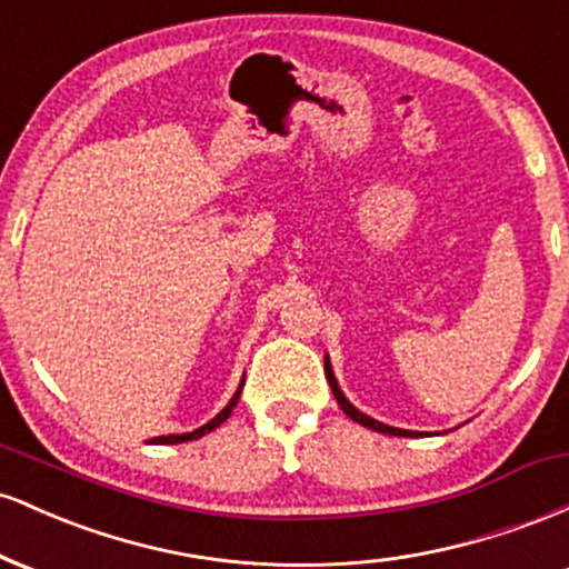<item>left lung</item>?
Segmentation results:
<instances>
[{
	"label": "left lung",
	"instance_id": "left-lung-1",
	"mask_svg": "<svg viewBox=\"0 0 569 569\" xmlns=\"http://www.w3.org/2000/svg\"><path fill=\"white\" fill-rule=\"evenodd\" d=\"M323 367H326V380H329V385H331V393H335L337 403H339V407H342V411H345V415L350 417V420H356V422H358V426H363V428H371V430H377V433H388V436H415V439H417V436H422V433H417V430L390 428V426H385V422H377V420H371V417H369V415H363V411H358V409L352 407V403L348 401V398H345L342 390H339V385H337V377H335V371H331L329 356H326Z\"/></svg>",
	"mask_w": 569,
	"mask_h": 569
}]
</instances>
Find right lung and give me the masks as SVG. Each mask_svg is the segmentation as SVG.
Wrapping results in <instances>:
<instances>
[{
  "instance_id": "right-lung-1",
  "label": "right lung",
  "mask_w": 569,
  "mask_h": 569,
  "mask_svg": "<svg viewBox=\"0 0 569 569\" xmlns=\"http://www.w3.org/2000/svg\"><path fill=\"white\" fill-rule=\"evenodd\" d=\"M240 390H243V382H240V388L234 390V396L230 398V403H227L224 409L219 411L217 417H213L211 422H206V426H200L198 430H192V433H173V436H158V439H154L152 443H184V441H192V439H200V436H206V433H211V430H217L221 422L227 420V417L232 415V409H234V403H238V398H240Z\"/></svg>"
}]
</instances>
